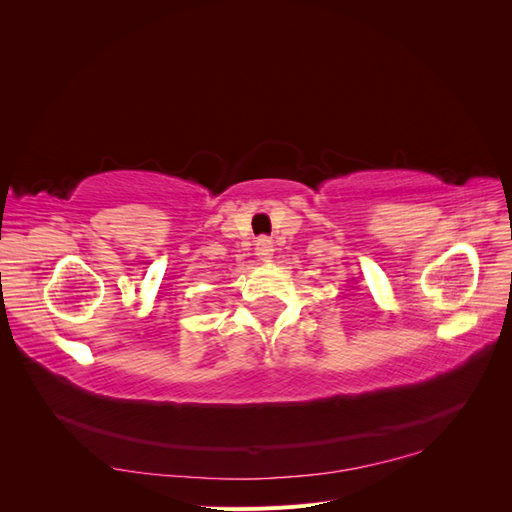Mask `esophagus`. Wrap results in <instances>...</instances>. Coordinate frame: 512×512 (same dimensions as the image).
Wrapping results in <instances>:
<instances>
[{
	"label": "esophagus",
	"instance_id": "esophagus-1",
	"mask_svg": "<svg viewBox=\"0 0 512 512\" xmlns=\"http://www.w3.org/2000/svg\"><path fill=\"white\" fill-rule=\"evenodd\" d=\"M256 256L260 260H269L273 256V241L269 237H258V241H256Z\"/></svg>",
	"mask_w": 512,
	"mask_h": 512
}]
</instances>
